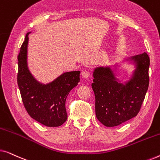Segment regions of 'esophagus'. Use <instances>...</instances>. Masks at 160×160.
Listing matches in <instances>:
<instances>
[{"label": "esophagus", "mask_w": 160, "mask_h": 160, "mask_svg": "<svg viewBox=\"0 0 160 160\" xmlns=\"http://www.w3.org/2000/svg\"><path fill=\"white\" fill-rule=\"evenodd\" d=\"M89 75H90V73H89L88 71H86V70H85V71H82V76L84 78H88Z\"/></svg>", "instance_id": "1"}]
</instances>
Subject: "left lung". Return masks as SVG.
Instances as JSON below:
<instances>
[{
    "mask_svg": "<svg viewBox=\"0 0 160 160\" xmlns=\"http://www.w3.org/2000/svg\"><path fill=\"white\" fill-rule=\"evenodd\" d=\"M132 59L137 70L126 85L118 83L108 68H98L93 73L96 117L106 127L119 125L136 117L141 110L149 84L150 60L146 52Z\"/></svg>",
    "mask_w": 160,
    "mask_h": 160,
    "instance_id": "1",
    "label": "left lung"
}]
</instances>
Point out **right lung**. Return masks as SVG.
<instances>
[{
	"label": "right lung",
	"mask_w": 160,
	"mask_h": 160,
	"mask_svg": "<svg viewBox=\"0 0 160 160\" xmlns=\"http://www.w3.org/2000/svg\"><path fill=\"white\" fill-rule=\"evenodd\" d=\"M18 54L17 84L22 100L28 114L47 127H58L66 121L65 100L70 91L79 82L80 71L66 72L49 84L38 83L30 73L27 65L28 35Z\"/></svg>",
	"instance_id": "add662e5"
}]
</instances>
